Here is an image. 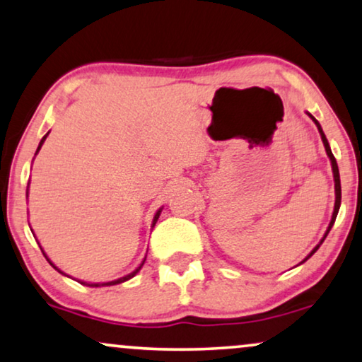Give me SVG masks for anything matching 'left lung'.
Masks as SVG:
<instances>
[{
  "label": "left lung",
  "mask_w": 362,
  "mask_h": 362,
  "mask_svg": "<svg viewBox=\"0 0 362 362\" xmlns=\"http://www.w3.org/2000/svg\"><path fill=\"white\" fill-rule=\"evenodd\" d=\"M308 115H310V117L315 120V124H316V127H317V131H320V134H321V141H322V144H325V148H326V153H327V157H329V160H331V167H332V177H334V194H336V200H334V210H332V216H331V221H329V225H327V230H326V233H325V237L321 238V242L316 245L315 248L311 250V253L308 255V257L303 259L301 263H305L308 258H311L313 255L316 253V250L321 247V243L325 242V238L327 237V233H329V230L332 228V225H334V220H336V216H338V211H339V206H341V180H339V168H338V163H336V158H334V156H332V152H331V147H329V144H327V139H326V136H325V132H322V129H321V125H320V122H317V120L313 117V115L308 112Z\"/></svg>",
  "instance_id": "left-lung-1"
}]
</instances>
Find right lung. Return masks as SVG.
<instances>
[{"mask_svg": "<svg viewBox=\"0 0 362 362\" xmlns=\"http://www.w3.org/2000/svg\"><path fill=\"white\" fill-rule=\"evenodd\" d=\"M47 134H49V132H47ZM47 134H46V136H45V137H42V139H41V142H40V146H37V151H36V153H37V152H40V148H41V146H42V144H45V141H46V137H47ZM26 194H28V192H26ZM160 211H162V209H158V210H157V214H156V216H153L152 226H156V223H157V220H158V216H160ZM42 255H45V257H46V253H45V252H42ZM146 258H147V257H146ZM146 258H144V259H142V263H141V264H139V267H137L136 269H134V272H132V273L125 274V276H122V278H119V279H114V281H107V283H86V281H81V283H83V285H88V286H94V288H98V286H112V285H119V283H124V281H127V279H131V278H134V276H136V274H137L139 272H141V268L144 267V263H146ZM46 259H47V262H49V264H51V267H52V268H54V269H57V272H59V273H62L59 268H57V267H54V263H52L49 258H47V257H46ZM62 274H66V273H62ZM66 276H67V274H66Z\"/></svg>", "mask_w": 362, "mask_h": 362, "instance_id": "right-lung-1", "label": "right lung"}]
</instances>
